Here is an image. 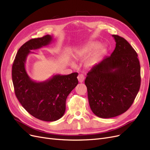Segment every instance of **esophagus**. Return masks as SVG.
Segmentation results:
<instances>
[{
    "instance_id": "34e87169",
    "label": "esophagus",
    "mask_w": 150,
    "mask_h": 150,
    "mask_svg": "<svg viewBox=\"0 0 150 150\" xmlns=\"http://www.w3.org/2000/svg\"><path fill=\"white\" fill-rule=\"evenodd\" d=\"M78 81L79 83H83L84 80V76L83 74H80L78 76Z\"/></svg>"
}]
</instances>
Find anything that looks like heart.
<instances>
[{
    "instance_id": "obj_1",
    "label": "heart",
    "mask_w": 150,
    "mask_h": 150,
    "mask_svg": "<svg viewBox=\"0 0 150 150\" xmlns=\"http://www.w3.org/2000/svg\"><path fill=\"white\" fill-rule=\"evenodd\" d=\"M99 44L97 42H90L85 46L78 49L76 51V54L78 57H86L92 54L97 49ZM97 55V54H96ZM96 60V56H95L88 61L89 64H93Z\"/></svg>"
}]
</instances>
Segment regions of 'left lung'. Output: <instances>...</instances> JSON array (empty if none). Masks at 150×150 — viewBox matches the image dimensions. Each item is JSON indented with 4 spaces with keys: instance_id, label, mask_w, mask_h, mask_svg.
<instances>
[{
    "instance_id": "8db88e82",
    "label": "left lung",
    "mask_w": 150,
    "mask_h": 150,
    "mask_svg": "<svg viewBox=\"0 0 150 150\" xmlns=\"http://www.w3.org/2000/svg\"><path fill=\"white\" fill-rule=\"evenodd\" d=\"M112 36L116 42L114 51L92 67L84 81L90 108L101 118L126 112L133 103L141 85L137 52L123 38Z\"/></svg>"
}]
</instances>
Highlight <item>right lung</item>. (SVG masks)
Returning <instances> with one entry per match:
<instances>
[{"label": "right lung", "instance_id": "obj_1", "mask_svg": "<svg viewBox=\"0 0 150 150\" xmlns=\"http://www.w3.org/2000/svg\"><path fill=\"white\" fill-rule=\"evenodd\" d=\"M52 39V35H46L24 44L17 51L12 70L17 99L29 114L45 121H56L64 115L67 97L78 84V72L54 75L43 82H35L27 73V57L29 53H33L30 51L47 46Z\"/></svg>", "mask_w": 150, "mask_h": 150}]
</instances>
